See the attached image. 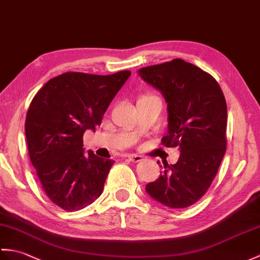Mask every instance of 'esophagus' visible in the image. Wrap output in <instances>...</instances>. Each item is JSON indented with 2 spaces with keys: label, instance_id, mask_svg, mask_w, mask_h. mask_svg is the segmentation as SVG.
Masks as SVG:
<instances>
[{
  "label": "esophagus",
  "instance_id": "34e87169",
  "mask_svg": "<svg viewBox=\"0 0 260 260\" xmlns=\"http://www.w3.org/2000/svg\"><path fill=\"white\" fill-rule=\"evenodd\" d=\"M127 158L133 161V162H137V161H141L143 159V157L141 155H136V154H129L127 156Z\"/></svg>",
  "mask_w": 260,
  "mask_h": 260
}]
</instances>
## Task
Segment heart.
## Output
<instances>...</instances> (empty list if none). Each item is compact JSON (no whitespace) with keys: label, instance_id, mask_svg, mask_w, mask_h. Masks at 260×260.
<instances>
[{"label":"heart","instance_id":"1","mask_svg":"<svg viewBox=\"0 0 260 260\" xmlns=\"http://www.w3.org/2000/svg\"><path fill=\"white\" fill-rule=\"evenodd\" d=\"M144 96H149V95H144Z\"/></svg>","mask_w":260,"mask_h":260}]
</instances>
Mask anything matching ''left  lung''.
Segmentation results:
<instances>
[{
	"mask_svg": "<svg viewBox=\"0 0 260 260\" xmlns=\"http://www.w3.org/2000/svg\"><path fill=\"white\" fill-rule=\"evenodd\" d=\"M138 75L165 99L168 131L161 143L180 152L176 164L166 162L164 173L145 189L166 207H188L207 191L224 158V94L212 75L180 58L142 68Z\"/></svg>",
	"mask_w": 260,
	"mask_h": 260,
	"instance_id": "obj_1",
	"label": "left lung"
}]
</instances>
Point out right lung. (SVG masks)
Masks as SVG:
<instances>
[{
    "label": "right lung",
    "instance_id": "right-lung-1",
    "mask_svg": "<svg viewBox=\"0 0 260 260\" xmlns=\"http://www.w3.org/2000/svg\"><path fill=\"white\" fill-rule=\"evenodd\" d=\"M69 72L52 78L29 105L25 135L32 165L47 197L68 212L98 199L114 160L85 153L83 135L95 131L127 78Z\"/></svg>",
    "mask_w": 260,
    "mask_h": 260
}]
</instances>
